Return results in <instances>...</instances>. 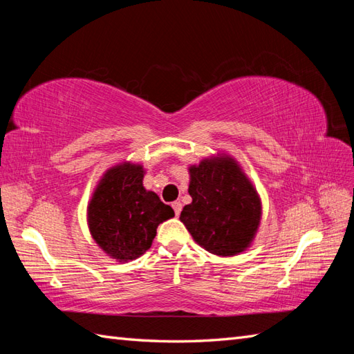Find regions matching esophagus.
Wrapping results in <instances>:
<instances>
[{"label": "esophagus", "instance_id": "1", "mask_svg": "<svg viewBox=\"0 0 354 354\" xmlns=\"http://www.w3.org/2000/svg\"><path fill=\"white\" fill-rule=\"evenodd\" d=\"M171 207H173V209H175V214L179 216V213H181V209H183V204H181V202H179V201L171 202Z\"/></svg>", "mask_w": 354, "mask_h": 354}]
</instances>
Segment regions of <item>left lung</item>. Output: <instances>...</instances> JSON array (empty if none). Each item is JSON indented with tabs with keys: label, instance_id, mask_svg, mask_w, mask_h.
<instances>
[{
	"label": "left lung",
	"instance_id": "obj_1",
	"mask_svg": "<svg viewBox=\"0 0 354 354\" xmlns=\"http://www.w3.org/2000/svg\"><path fill=\"white\" fill-rule=\"evenodd\" d=\"M192 204L181 222L196 242L216 255L245 251L260 222V199L231 158L204 160L190 167Z\"/></svg>",
	"mask_w": 354,
	"mask_h": 354
}]
</instances>
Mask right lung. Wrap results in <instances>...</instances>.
I'll list each match as a JSON object with an SVG mask.
<instances>
[{
    "label": "right lung",
    "instance_id": "obj_1",
    "mask_svg": "<svg viewBox=\"0 0 354 354\" xmlns=\"http://www.w3.org/2000/svg\"><path fill=\"white\" fill-rule=\"evenodd\" d=\"M175 216L142 187L141 165L123 164L103 176L88 207L89 230L103 251L120 261L145 254L161 222Z\"/></svg>",
    "mask_w": 354,
    "mask_h": 354
}]
</instances>
